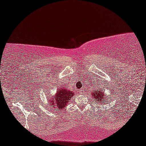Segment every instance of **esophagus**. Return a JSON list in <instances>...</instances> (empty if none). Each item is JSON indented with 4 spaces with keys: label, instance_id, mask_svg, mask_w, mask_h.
Segmentation results:
<instances>
[{
    "label": "esophagus",
    "instance_id": "esophagus-1",
    "mask_svg": "<svg viewBox=\"0 0 146 146\" xmlns=\"http://www.w3.org/2000/svg\"><path fill=\"white\" fill-rule=\"evenodd\" d=\"M84 92V90L83 89H82V90H80V92Z\"/></svg>",
    "mask_w": 146,
    "mask_h": 146
}]
</instances>
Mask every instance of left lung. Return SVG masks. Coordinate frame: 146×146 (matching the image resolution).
<instances>
[{
	"label": "left lung",
	"mask_w": 146,
	"mask_h": 146,
	"mask_svg": "<svg viewBox=\"0 0 146 146\" xmlns=\"http://www.w3.org/2000/svg\"><path fill=\"white\" fill-rule=\"evenodd\" d=\"M92 95L93 96L94 98L93 100L95 101L96 100L97 102H98L99 103H102V102L104 101H107V98L106 97L105 94L104 93V92H102V89L94 90V91H92Z\"/></svg>",
	"instance_id": "8db88e82"
}]
</instances>
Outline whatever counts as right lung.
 Segmentation results:
<instances>
[{
	"label": "right lung",
	"mask_w": 146,
	"mask_h": 146,
	"mask_svg": "<svg viewBox=\"0 0 146 146\" xmlns=\"http://www.w3.org/2000/svg\"><path fill=\"white\" fill-rule=\"evenodd\" d=\"M73 95L72 92L68 91L65 88L58 90L56 94L54 96L55 98L54 99L51 98L50 100H49L50 102L48 104L51 105L52 107L56 106L58 108H63L68 103Z\"/></svg>",
	"instance_id": "right-lung-1"
}]
</instances>
